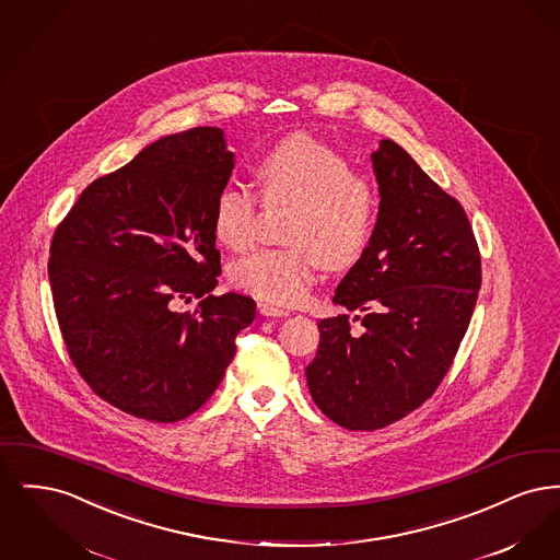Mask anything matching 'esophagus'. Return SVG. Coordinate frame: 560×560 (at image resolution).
I'll return each mask as SVG.
<instances>
[{"instance_id": "1", "label": "esophagus", "mask_w": 560, "mask_h": 560, "mask_svg": "<svg viewBox=\"0 0 560 560\" xmlns=\"http://www.w3.org/2000/svg\"><path fill=\"white\" fill-rule=\"evenodd\" d=\"M258 313L265 315V317H288L290 315V311L272 306V304H267V302H258Z\"/></svg>"}]
</instances>
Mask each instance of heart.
Masks as SVG:
<instances>
[{
  "mask_svg": "<svg viewBox=\"0 0 560 560\" xmlns=\"http://www.w3.org/2000/svg\"><path fill=\"white\" fill-rule=\"evenodd\" d=\"M267 206H293L285 240L292 247L256 249L231 267V281L265 302L290 306L306 298L320 265L354 267L375 231L373 187L352 174L350 161L311 133H292L256 165ZM258 199L247 188H222L212 213L213 235L231 252L256 237Z\"/></svg>",
  "mask_w": 560,
  "mask_h": 560,
  "instance_id": "1",
  "label": "heart"
}]
</instances>
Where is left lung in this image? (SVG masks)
I'll list each match as a JSON object with an SVG mask.
<instances>
[{"mask_svg":"<svg viewBox=\"0 0 560 560\" xmlns=\"http://www.w3.org/2000/svg\"><path fill=\"white\" fill-rule=\"evenodd\" d=\"M380 212L363 258L334 302L361 311L319 320L311 397L348 430H377L418 409L450 372L480 290L468 215L393 140L372 153Z\"/></svg>","mask_w":560,"mask_h":560,"instance_id":"8db88e82","label":"left lung"}]
</instances>
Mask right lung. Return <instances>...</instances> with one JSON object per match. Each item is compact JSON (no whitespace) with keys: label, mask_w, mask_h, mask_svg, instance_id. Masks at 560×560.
Instances as JSON below:
<instances>
[{"label":"right lung","mask_w":560,"mask_h":560,"mask_svg":"<svg viewBox=\"0 0 560 560\" xmlns=\"http://www.w3.org/2000/svg\"><path fill=\"white\" fill-rule=\"evenodd\" d=\"M235 155L220 128L163 136L85 188L54 231L48 260L62 340L113 407L178 422L210 399L256 317L220 275L212 213ZM200 300L178 314V299Z\"/></svg>","instance_id":"obj_1"}]
</instances>
